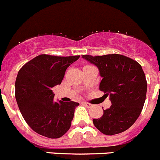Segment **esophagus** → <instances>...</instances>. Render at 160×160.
Listing matches in <instances>:
<instances>
[{
	"mask_svg": "<svg viewBox=\"0 0 160 160\" xmlns=\"http://www.w3.org/2000/svg\"><path fill=\"white\" fill-rule=\"evenodd\" d=\"M83 104L86 107H87V108H90V107H92V105L90 103H89V102H83Z\"/></svg>",
	"mask_w": 160,
	"mask_h": 160,
	"instance_id": "obj_1",
	"label": "esophagus"
}]
</instances>
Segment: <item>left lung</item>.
<instances>
[{
    "label": "left lung",
    "mask_w": 160,
    "mask_h": 160,
    "mask_svg": "<svg viewBox=\"0 0 160 160\" xmlns=\"http://www.w3.org/2000/svg\"><path fill=\"white\" fill-rule=\"evenodd\" d=\"M82 58L99 69L102 77L99 89L106 97L110 96L112 103L100 118L93 119L94 126L105 135L124 132L137 120L146 100L147 83L142 67L117 53Z\"/></svg>",
    "instance_id": "1"
}]
</instances>
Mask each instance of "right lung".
<instances>
[{
  "label": "right lung",
  "instance_id": "right-lung-1",
  "mask_svg": "<svg viewBox=\"0 0 160 160\" xmlns=\"http://www.w3.org/2000/svg\"><path fill=\"white\" fill-rule=\"evenodd\" d=\"M80 56L41 54L21 67L15 81V98L23 119L34 132L51 139L69 130L79 105L53 101L52 88L61 83L67 67Z\"/></svg>",
  "mask_w": 160,
  "mask_h": 160
}]
</instances>
